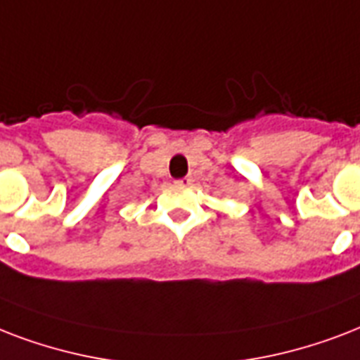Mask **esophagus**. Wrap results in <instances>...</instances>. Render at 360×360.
<instances>
[{"mask_svg": "<svg viewBox=\"0 0 360 360\" xmlns=\"http://www.w3.org/2000/svg\"><path fill=\"white\" fill-rule=\"evenodd\" d=\"M191 182H193V178L184 176V178H180V180H176V186H182V188H186V186H191Z\"/></svg>", "mask_w": 360, "mask_h": 360, "instance_id": "1", "label": "esophagus"}]
</instances>
